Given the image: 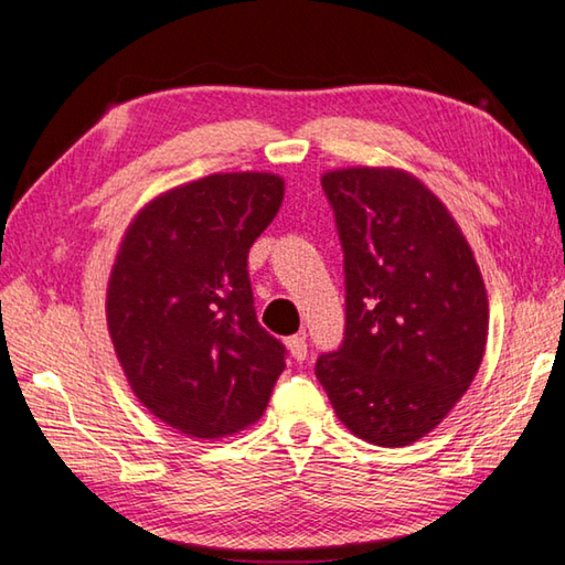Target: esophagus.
I'll return each instance as SVG.
<instances>
[{
	"label": "esophagus",
	"mask_w": 565,
	"mask_h": 565,
	"mask_svg": "<svg viewBox=\"0 0 565 565\" xmlns=\"http://www.w3.org/2000/svg\"><path fill=\"white\" fill-rule=\"evenodd\" d=\"M286 349L291 351V356L296 361H303L306 353H309V349H306V337H303V333H296V337L286 339Z\"/></svg>",
	"instance_id": "34e87169"
}]
</instances>
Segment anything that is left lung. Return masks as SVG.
I'll return each instance as SVG.
<instances>
[{"label":"left lung","instance_id":"1","mask_svg":"<svg viewBox=\"0 0 565 565\" xmlns=\"http://www.w3.org/2000/svg\"><path fill=\"white\" fill-rule=\"evenodd\" d=\"M347 274V331L317 379L341 424L408 446L441 424L481 366L489 296L441 199L401 169L321 177Z\"/></svg>","mask_w":565,"mask_h":565}]
</instances>
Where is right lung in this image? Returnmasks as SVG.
<instances>
[{"mask_svg":"<svg viewBox=\"0 0 565 565\" xmlns=\"http://www.w3.org/2000/svg\"><path fill=\"white\" fill-rule=\"evenodd\" d=\"M281 202L276 174H212L151 199L121 238L109 337L134 394L179 434L224 438L256 424L286 369L246 269Z\"/></svg>","mask_w":565,"mask_h":565,"instance_id":"right-lung-1","label":"right lung"}]
</instances>
